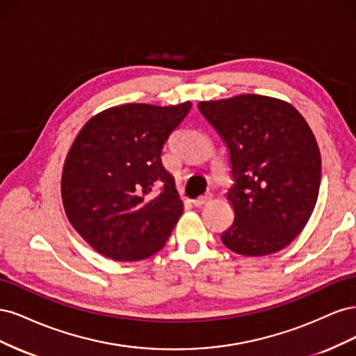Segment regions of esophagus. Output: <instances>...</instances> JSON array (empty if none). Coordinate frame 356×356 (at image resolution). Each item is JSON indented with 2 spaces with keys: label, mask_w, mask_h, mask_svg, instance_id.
Here are the masks:
<instances>
[{
  "label": "esophagus",
  "mask_w": 356,
  "mask_h": 356,
  "mask_svg": "<svg viewBox=\"0 0 356 356\" xmlns=\"http://www.w3.org/2000/svg\"><path fill=\"white\" fill-rule=\"evenodd\" d=\"M211 200H212V195H204V196H200V197H197L196 200H193V204H195L196 208H200L202 204L208 203V202H211Z\"/></svg>",
  "instance_id": "34e87169"
}]
</instances>
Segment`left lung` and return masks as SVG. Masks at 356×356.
Instances as JSON below:
<instances>
[{
  "instance_id": "8db88e82",
  "label": "left lung",
  "mask_w": 356,
  "mask_h": 356,
  "mask_svg": "<svg viewBox=\"0 0 356 356\" xmlns=\"http://www.w3.org/2000/svg\"><path fill=\"white\" fill-rule=\"evenodd\" d=\"M230 153L234 221L222 243L261 257L284 250L305 229L319 195L321 153L293 105L261 95L199 102Z\"/></svg>"
}]
</instances>
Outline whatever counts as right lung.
I'll return each instance as SVG.
<instances>
[{"label": "right lung", "mask_w": 356, "mask_h": 356, "mask_svg": "<svg viewBox=\"0 0 356 356\" xmlns=\"http://www.w3.org/2000/svg\"><path fill=\"white\" fill-rule=\"evenodd\" d=\"M190 108L191 102L113 106L74 139L62 172V202L72 227L95 251L139 261L165 246L182 202L161 149Z\"/></svg>", "instance_id": "obj_1"}]
</instances>
